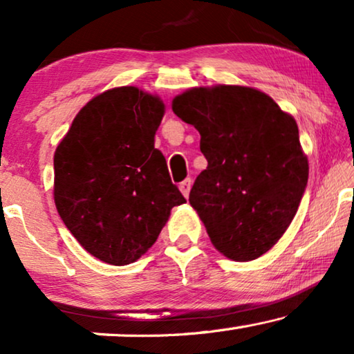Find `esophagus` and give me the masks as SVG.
Wrapping results in <instances>:
<instances>
[{
    "mask_svg": "<svg viewBox=\"0 0 354 354\" xmlns=\"http://www.w3.org/2000/svg\"><path fill=\"white\" fill-rule=\"evenodd\" d=\"M178 188H180L182 195L185 196V198H188V195H190V188H192V180H190V178H185V180H183L180 185H178Z\"/></svg>",
    "mask_w": 354,
    "mask_h": 354,
    "instance_id": "obj_1",
    "label": "esophagus"
}]
</instances>
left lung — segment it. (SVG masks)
<instances>
[{
	"instance_id": "left-lung-1",
	"label": "left lung",
	"mask_w": 354,
	"mask_h": 354,
	"mask_svg": "<svg viewBox=\"0 0 354 354\" xmlns=\"http://www.w3.org/2000/svg\"><path fill=\"white\" fill-rule=\"evenodd\" d=\"M172 111L201 135L207 167L190 205L214 248L232 261L268 253L297 214L309 164L298 125L253 86H195L172 100Z\"/></svg>"
}]
</instances>
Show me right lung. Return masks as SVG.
I'll use <instances>...</instances> for the list:
<instances>
[{"instance_id":"obj_1","label":"right lung","mask_w":354,"mask_h":354,"mask_svg":"<svg viewBox=\"0 0 354 354\" xmlns=\"http://www.w3.org/2000/svg\"><path fill=\"white\" fill-rule=\"evenodd\" d=\"M164 111L158 95L118 86L91 98L55 151V205L96 259L127 266L154 245L185 198L154 148Z\"/></svg>"}]
</instances>
